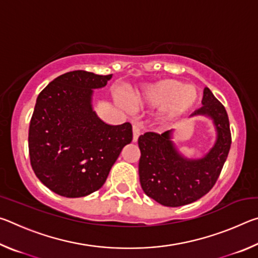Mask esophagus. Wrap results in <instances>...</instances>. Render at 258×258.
Wrapping results in <instances>:
<instances>
[{
	"instance_id": "34e87169",
	"label": "esophagus",
	"mask_w": 258,
	"mask_h": 258,
	"mask_svg": "<svg viewBox=\"0 0 258 258\" xmlns=\"http://www.w3.org/2000/svg\"><path fill=\"white\" fill-rule=\"evenodd\" d=\"M140 128H139V126H137V125H133V142H137L138 141V139H139V137H140Z\"/></svg>"
}]
</instances>
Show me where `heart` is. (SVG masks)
<instances>
[{
    "mask_svg": "<svg viewBox=\"0 0 258 258\" xmlns=\"http://www.w3.org/2000/svg\"><path fill=\"white\" fill-rule=\"evenodd\" d=\"M198 91L195 86L184 85L177 80H163L147 86L135 95V102L149 108H164L161 118L169 120L190 110L197 103Z\"/></svg>",
    "mask_w": 258,
    "mask_h": 258,
    "instance_id": "1",
    "label": "heart"
}]
</instances>
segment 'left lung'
Instances as JSON below:
<instances>
[{
  "mask_svg": "<svg viewBox=\"0 0 258 258\" xmlns=\"http://www.w3.org/2000/svg\"><path fill=\"white\" fill-rule=\"evenodd\" d=\"M203 107L191 116L211 117L216 127L214 147L202 159H186L172 142L173 130L158 134L147 132L138 140L140 151L139 176L148 197L167 207L196 202L215 184L228 158L231 131L228 112L212 91L205 87Z\"/></svg>",
  "mask_w": 258,
  "mask_h": 258,
  "instance_id": "left-lung-1",
  "label": "left lung"
}]
</instances>
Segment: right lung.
Masks as SVG:
<instances>
[{"label": "right lung", "mask_w": 258, "mask_h": 258, "mask_svg": "<svg viewBox=\"0 0 258 258\" xmlns=\"http://www.w3.org/2000/svg\"><path fill=\"white\" fill-rule=\"evenodd\" d=\"M111 77L69 72L38 94L28 132L30 165L56 195L78 198L99 190L132 141V125H108L92 109L93 89L106 86Z\"/></svg>", "instance_id": "right-lung-1"}]
</instances>
